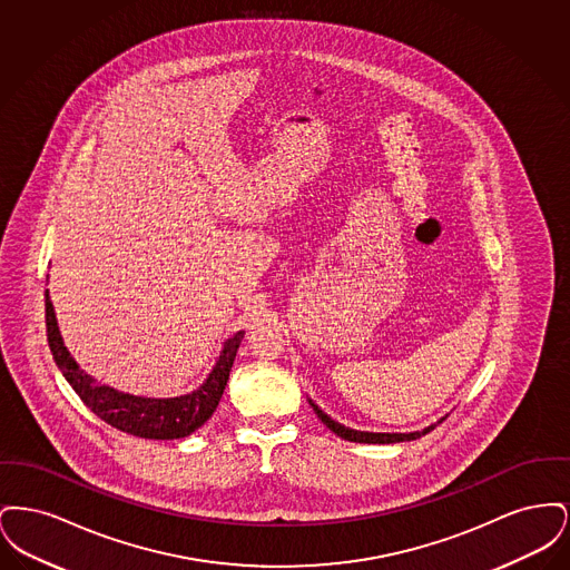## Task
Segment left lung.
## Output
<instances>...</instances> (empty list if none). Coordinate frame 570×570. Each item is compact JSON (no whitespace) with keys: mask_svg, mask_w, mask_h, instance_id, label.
Wrapping results in <instances>:
<instances>
[{"mask_svg":"<svg viewBox=\"0 0 570 570\" xmlns=\"http://www.w3.org/2000/svg\"><path fill=\"white\" fill-rule=\"evenodd\" d=\"M309 404L314 407V412L318 414V419L325 423L326 428H328L333 434H337L340 438H344V440H351V442H365V444H393V442H406V440H416V438H421V435L430 434V432L435 428V425H430V428H425L423 432H410V434H374V432H356V430L344 428L342 423L333 421L331 416H326L325 412H323L321 407L316 406L314 402H309ZM442 421H444V419H442ZM442 421H438V423H442Z\"/></svg>","mask_w":570,"mask_h":570,"instance_id":"obj_1","label":"left lung"}]
</instances>
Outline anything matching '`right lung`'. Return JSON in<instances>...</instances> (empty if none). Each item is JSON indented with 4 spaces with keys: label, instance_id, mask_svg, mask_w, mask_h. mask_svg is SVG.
Here are the masks:
<instances>
[{
    "label": "right lung",
    "instance_id": "1",
    "mask_svg": "<svg viewBox=\"0 0 570 570\" xmlns=\"http://www.w3.org/2000/svg\"><path fill=\"white\" fill-rule=\"evenodd\" d=\"M45 307H47V337L49 348L53 353L55 363L61 370L63 379L77 391L82 404L94 414H98L110 428L126 432V434L149 438V440H177L196 432L207 419L216 412L224 386L230 376L233 361L244 340V331L235 333L226 340L214 372L205 380L203 386L181 397L170 400H154V397H136L130 393H119L110 386L98 384L91 376H87L77 361L70 356L59 335L55 309L49 291L45 293Z\"/></svg>",
    "mask_w": 570,
    "mask_h": 570
}]
</instances>
